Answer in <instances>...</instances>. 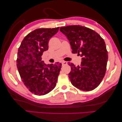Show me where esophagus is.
Masks as SVG:
<instances>
[{
    "label": "esophagus",
    "mask_w": 122,
    "mask_h": 122,
    "mask_svg": "<svg viewBox=\"0 0 122 122\" xmlns=\"http://www.w3.org/2000/svg\"><path fill=\"white\" fill-rule=\"evenodd\" d=\"M68 62H67L66 61H62V66H64V65H66L67 64Z\"/></svg>",
    "instance_id": "obj_1"
}]
</instances>
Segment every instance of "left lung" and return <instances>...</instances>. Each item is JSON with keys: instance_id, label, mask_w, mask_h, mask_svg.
<instances>
[{"instance_id": "8db88e82", "label": "left lung", "mask_w": 122, "mask_h": 122, "mask_svg": "<svg viewBox=\"0 0 122 122\" xmlns=\"http://www.w3.org/2000/svg\"><path fill=\"white\" fill-rule=\"evenodd\" d=\"M60 31L69 40L72 53L82 57L80 66L69 63L72 84L84 91L95 89L102 81L107 70L108 52L104 40L95 31L80 25L61 27Z\"/></svg>"}]
</instances>
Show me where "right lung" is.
I'll return each mask as SVG.
<instances>
[{
	"label": "right lung",
	"instance_id": "add662e5",
	"mask_svg": "<svg viewBox=\"0 0 122 122\" xmlns=\"http://www.w3.org/2000/svg\"><path fill=\"white\" fill-rule=\"evenodd\" d=\"M59 29L33 30L25 36L18 49L17 66L20 77L25 86L36 95H45L56 86L62 64H46L41 56L48 50L49 41Z\"/></svg>",
	"mask_w": 122,
	"mask_h": 122
}]
</instances>
